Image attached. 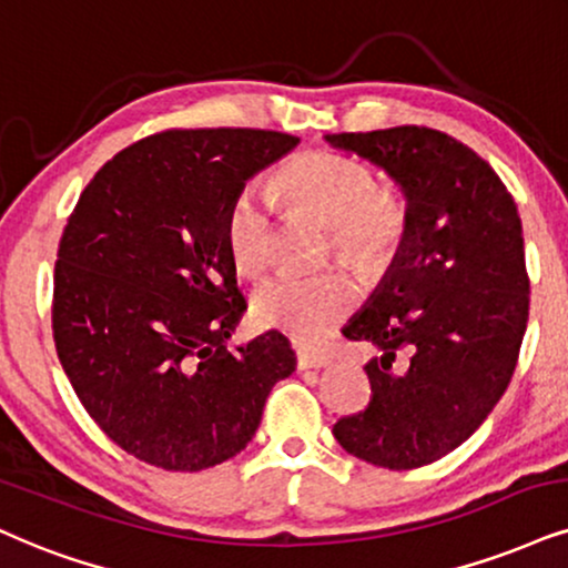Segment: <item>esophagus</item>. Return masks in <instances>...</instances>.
Wrapping results in <instances>:
<instances>
[{
  "mask_svg": "<svg viewBox=\"0 0 568 568\" xmlns=\"http://www.w3.org/2000/svg\"><path fill=\"white\" fill-rule=\"evenodd\" d=\"M328 366V358L324 353H313V349L300 347L297 349V368L307 371V368H324Z\"/></svg>",
  "mask_w": 568,
  "mask_h": 568,
  "instance_id": "1",
  "label": "esophagus"
}]
</instances>
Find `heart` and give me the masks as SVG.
I'll use <instances>...</instances> for the list:
<instances>
[{
    "instance_id": "1",
    "label": "heart",
    "mask_w": 568,
    "mask_h": 568,
    "mask_svg": "<svg viewBox=\"0 0 568 568\" xmlns=\"http://www.w3.org/2000/svg\"><path fill=\"white\" fill-rule=\"evenodd\" d=\"M278 189L297 205L334 226L339 255L366 271H379L403 244L408 207L397 192L379 189L374 171L339 152H305L278 173ZM231 261L247 276L271 263L273 200L263 186L247 184L231 200L226 213ZM361 290L347 271L276 273L252 297L255 321L278 328L292 339L316 342L358 303Z\"/></svg>"
}]
</instances>
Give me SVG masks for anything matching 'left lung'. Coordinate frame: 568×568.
Listing matches in <instances>:
<instances>
[{"mask_svg":"<svg viewBox=\"0 0 568 568\" xmlns=\"http://www.w3.org/2000/svg\"><path fill=\"white\" fill-rule=\"evenodd\" d=\"M324 139L382 168L408 202L395 261L342 328L376 355L371 403L334 437L374 466H426L479 429L514 376L529 318L519 210L489 163L443 131Z\"/></svg>","mask_w":568,"mask_h":568,"instance_id":"left-lung-1","label":"left lung"}]
</instances>
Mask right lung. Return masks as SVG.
Returning <instances> with one entry per match:
<instances>
[{
  "instance_id": "right-lung-1",
  "label": "right lung",
  "mask_w": 568,
  "mask_h": 568,
  "mask_svg": "<svg viewBox=\"0 0 568 568\" xmlns=\"http://www.w3.org/2000/svg\"><path fill=\"white\" fill-rule=\"evenodd\" d=\"M297 144L278 131H163L108 160L68 219L54 263L58 358L89 416L144 464L202 471L234 458L273 384L297 366L278 332L226 349L247 311L229 205Z\"/></svg>"
}]
</instances>
